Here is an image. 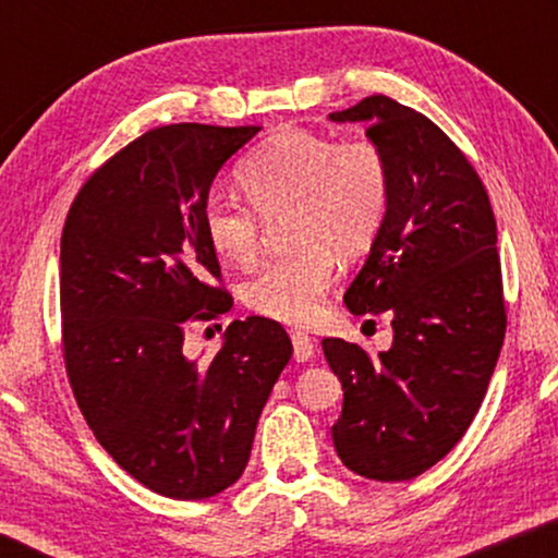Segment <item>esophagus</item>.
I'll list each match as a JSON object with an SVG mask.
<instances>
[{"label":"esophagus","mask_w":558,"mask_h":558,"mask_svg":"<svg viewBox=\"0 0 558 558\" xmlns=\"http://www.w3.org/2000/svg\"><path fill=\"white\" fill-rule=\"evenodd\" d=\"M292 345H294L296 363H307L310 357H315V353H317L315 340H312L307 332H292Z\"/></svg>","instance_id":"obj_1"}]
</instances>
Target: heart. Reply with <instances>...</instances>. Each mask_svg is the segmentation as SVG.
Masks as SVG:
<instances>
[{
	"mask_svg": "<svg viewBox=\"0 0 558 558\" xmlns=\"http://www.w3.org/2000/svg\"><path fill=\"white\" fill-rule=\"evenodd\" d=\"M254 208L223 193L203 205L208 246L228 264H251L262 243V223L289 213L292 254L264 264L246 284L243 302L256 315L307 325L332 284L335 254L357 258L384 226L391 170L384 149L368 136L338 142L307 129L271 134L241 167Z\"/></svg>",
	"mask_w": 558,
	"mask_h": 558,
	"instance_id": "heart-1",
	"label": "heart"
}]
</instances>
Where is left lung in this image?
I'll return each mask as SVG.
<instances>
[{
	"label": "left lung",
	"instance_id": "1",
	"mask_svg": "<svg viewBox=\"0 0 558 558\" xmlns=\"http://www.w3.org/2000/svg\"><path fill=\"white\" fill-rule=\"evenodd\" d=\"M330 119L368 124L391 170L384 226L342 302L393 317L378 357L323 340L342 384L332 441L348 470L399 483L437 464L485 399L506 338L498 231L475 167L424 113L368 96Z\"/></svg>",
	"mask_w": 558,
	"mask_h": 558
}]
</instances>
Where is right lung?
<instances>
[{"mask_svg": "<svg viewBox=\"0 0 558 558\" xmlns=\"http://www.w3.org/2000/svg\"><path fill=\"white\" fill-rule=\"evenodd\" d=\"M262 126H157L90 174L60 239L65 371L98 445L151 493L203 500L246 470L262 409L292 357L284 327L235 319L213 361L193 319L231 310L203 205Z\"/></svg>", "mask_w": 558, "mask_h": 558, "instance_id": "add662e5", "label": "right lung"}]
</instances>
